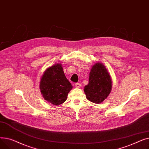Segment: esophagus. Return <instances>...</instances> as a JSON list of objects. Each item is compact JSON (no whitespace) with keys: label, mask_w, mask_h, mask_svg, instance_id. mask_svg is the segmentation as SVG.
Segmentation results:
<instances>
[{"label":"esophagus","mask_w":149,"mask_h":149,"mask_svg":"<svg viewBox=\"0 0 149 149\" xmlns=\"http://www.w3.org/2000/svg\"><path fill=\"white\" fill-rule=\"evenodd\" d=\"M75 86L77 88H80L81 87V84L79 83H75Z\"/></svg>","instance_id":"esophagus-1"}]
</instances>
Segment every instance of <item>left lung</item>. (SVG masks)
<instances>
[{"mask_svg":"<svg viewBox=\"0 0 149 149\" xmlns=\"http://www.w3.org/2000/svg\"><path fill=\"white\" fill-rule=\"evenodd\" d=\"M112 89L110 75L103 64L97 62L92 67L89 83L84 91L87 99L91 102L100 104L107 97Z\"/></svg>","mask_w":149,"mask_h":149,"instance_id":"left-lung-1","label":"left lung"}]
</instances>
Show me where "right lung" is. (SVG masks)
<instances>
[{"label": "right lung", "instance_id": "1", "mask_svg": "<svg viewBox=\"0 0 149 149\" xmlns=\"http://www.w3.org/2000/svg\"><path fill=\"white\" fill-rule=\"evenodd\" d=\"M72 88L60 63L47 69L40 83V89L44 99L56 106L65 102Z\"/></svg>", "mask_w": 149, "mask_h": 149}]
</instances>
